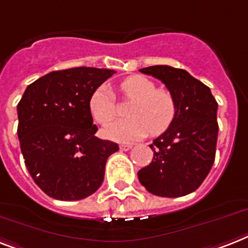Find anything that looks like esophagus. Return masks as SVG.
<instances>
[{
	"label": "esophagus",
	"instance_id": "obj_1",
	"mask_svg": "<svg viewBox=\"0 0 248 248\" xmlns=\"http://www.w3.org/2000/svg\"><path fill=\"white\" fill-rule=\"evenodd\" d=\"M120 148H121V150H124V152H128V150L132 148V145H131V144H122Z\"/></svg>",
	"mask_w": 248,
	"mask_h": 248
}]
</instances>
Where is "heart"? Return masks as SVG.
<instances>
[{
    "mask_svg": "<svg viewBox=\"0 0 248 248\" xmlns=\"http://www.w3.org/2000/svg\"><path fill=\"white\" fill-rule=\"evenodd\" d=\"M122 99L131 100L128 118L116 121L104 128L107 138L116 141H135L150 132L154 136L170 128L176 117V100L167 89H156L150 78L142 75L128 76L120 84ZM89 113L96 124H107L117 114L114 96L106 85L98 86L88 102Z\"/></svg>",
    "mask_w": 248,
    "mask_h": 248,
    "instance_id": "b5f03b06",
    "label": "heart"
}]
</instances>
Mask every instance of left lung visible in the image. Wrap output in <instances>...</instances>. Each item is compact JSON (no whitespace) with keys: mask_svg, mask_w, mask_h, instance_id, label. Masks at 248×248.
Masks as SVG:
<instances>
[{"mask_svg":"<svg viewBox=\"0 0 248 248\" xmlns=\"http://www.w3.org/2000/svg\"><path fill=\"white\" fill-rule=\"evenodd\" d=\"M140 71L167 86L176 100V117L152 145V163L138 172L153 195L180 197L197 190L210 172L218 140V103L208 86L186 70L150 66Z\"/></svg>","mask_w":248,"mask_h":248,"instance_id":"obj_1","label":"left lung"}]
</instances>
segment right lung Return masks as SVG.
Segmentation results:
<instances>
[{
  "label": "right lung",
  "mask_w": 248,
  "mask_h": 248,
  "mask_svg": "<svg viewBox=\"0 0 248 248\" xmlns=\"http://www.w3.org/2000/svg\"><path fill=\"white\" fill-rule=\"evenodd\" d=\"M113 70L52 71L30 84L17 104V136L25 166L39 188L62 201L94 194L116 142L95 136L88 102Z\"/></svg>",
  "instance_id": "right-lung-1"
}]
</instances>
